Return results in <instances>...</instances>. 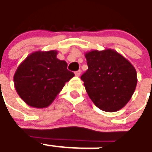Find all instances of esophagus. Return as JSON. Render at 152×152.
I'll return each mask as SVG.
<instances>
[{"instance_id": "34e87169", "label": "esophagus", "mask_w": 152, "mask_h": 152, "mask_svg": "<svg viewBox=\"0 0 152 152\" xmlns=\"http://www.w3.org/2000/svg\"><path fill=\"white\" fill-rule=\"evenodd\" d=\"M80 73H81V70H78L75 72V75H76V76H80Z\"/></svg>"}]
</instances>
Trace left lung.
Segmentation results:
<instances>
[{
  "instance_id": "obj_1",
  "label": "left lung",
  "mask_w": 152,
  "mask_h": 152,
  "mask_svg": "<svg viewBox=\"0 0 152 152\" xmlns=\"http://www.w3.org/2000/svg\"><path fill=\"white\" fill-rule=\"evenodd\" d=\"M88 69L82 75L89 98L105 112H116L131 99L137 72L126 58L112 49L86 53Z\"/></svg>"
}]
</instances>
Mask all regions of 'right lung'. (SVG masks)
Instances as JSON below:
<instances>
[{
	"mask_svg": "<svg viewBox=\"0 0 152 152\" xmlns=\"http://www.w3.org/2000/svg\"><path fill=\"white\" fill-rule=\"evenodd\" d=\"M57 51H36L18 67L14 76L15 89L25 103L34 108H47L75 76L67 63L59 60Z\"/></svg>",
	"mask_w": 152,
	"mask_h": 152,
	"instance_id": "right-lung-1",
	"label": "right lung"
}]
</instances>
